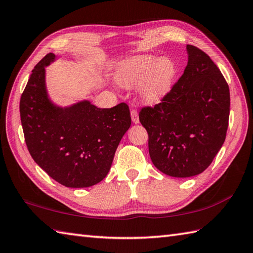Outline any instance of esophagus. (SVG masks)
<instances>
[{"mask_svg": "<svg viewBox=\"0 0 253 253\" xmlns=\"http://www.w3.org/2000/svg\"><path fill=\"white\" fill-rule=\"evenodd\" d=\"M130 115H131L132 123H135V124L139 123V116H138V112L136 110H131L130 111Z\"/></svg>", "mask_w": 253, "mask_h": 253, "instance_id": "1", "label": "esophagus"}]
</instances>
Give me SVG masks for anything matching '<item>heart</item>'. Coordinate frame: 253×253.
Wrapping results in <instances>:
<instances>
[{
	"label": "heart",
	"instance_id": "1",
	"mask_svg": "<svg viewBox=\"0 0 253 253\" xmlns=\"http://www.w3.org/2000/svg\"><path fill=\"white\" fill-rule=\"evenodd\" d=\"M176 72V64L169 57L157 59L151 54H139L120 64L116 81L123 87L139 86L141 100L156 104L171 91Z\"/></svg>",
	"mask_w": 253,
	"mask_h": 253
}]
</instances>
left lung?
<instances>
[{
    "label": "left lung",
    "instance_id": "8db88e82",
    "mask_svg": "<svg viewBox=\"0 0 253 253\" xmlns=\"http://www.w3.org/2000/svg\"><path fill=\"white\" fill-rule=\"evenodd\" d=\"M189 61L171 91L155 106H145L139 121L148 132L151 161L174 177L200 174L226 139L230 93L218 67L192 44Z\"/></svg>",
    "mask_w": 253,
    "mask_h": 253
}]
</instances>
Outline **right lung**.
<instances>
[{
    "instance_id": "add662e5",
    "label": "right lung",
    "mask_w": 253,
    "mask_h": 253,
    "mask_svg": "<svg viewBox=\"0 0 253 253\" xmlns=\"http://www.w3.org/2000/svg\"><path fill=\"white\" fill-rule=\"evenodd\" d=\"M44 56L29 77L21 96L19 113L25 142L32 158L47 174L67 187H88L111 169L120 141L130 127L129 107L121 103L98 108L88 101L58 107L49 100Z\"/></svg>"
}]
</instances>
